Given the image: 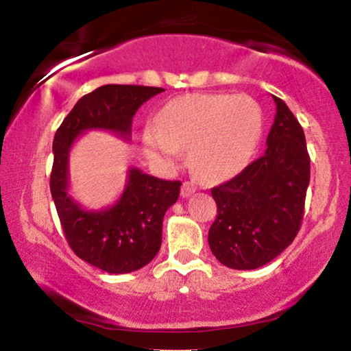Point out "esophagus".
<instances>
[{"label":"esophagus","instance_id":"obj_1","mask_svg":"<svg viewBox=\"0 0 351 351\" xmlns=\"http://www.w3.org/2000/svg\"><path fill=\"white\" fill-rule=\"evenodd\" d=\"M195 191L196 184L193 183V181H184L183 186H181V196H183V198H188V196H191Z\"/></svg>","mask_w":351,"mask_h":351}]
</instances>
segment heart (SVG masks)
<instances>
[{
  "instance_id": "obj_1",
  "label": "heart",
  "mask_w": 351,
  "mask_h": 351,
  "mask_svg": "<svg viewBox=\"0 0 351 351\" xmlns=\"http://www.w3.org/2000/svg\"><path fill=\"white\" fill-rule=\"evenodd\" d=\"M263 134V108L251 95L191 94L163 107L158 125L145 128L152 162L173 167L181 148L206 180H224L247 163Z\"/></svg>"
}]
</instances>
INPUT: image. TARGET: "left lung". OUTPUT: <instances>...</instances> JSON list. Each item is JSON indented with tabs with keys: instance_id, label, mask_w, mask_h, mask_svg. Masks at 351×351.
<instances>
[{
	"instance_id": "8db88e82",
	"label": "left lung",
	"mask_w": 351,
	"mask_h": 351,
	"mask_svg": "<svg viewBox=\"0 0 351 351\" xmlns=\"http://www.w3.org/2000/svg\"><path fill=\"white\" fill-rule=\"evenodd\" d=\"M276 117L261 158L211 189L217 216L208 243L226 267L251 271L271 263L295 239L304 217L310 158L299 120L274 97Z\"/></svg>"
}]
</instances>
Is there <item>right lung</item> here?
<instances>
[{
    "instance_id": "1",
    "label": "right lung",
    "mask_w": 351,
    "mask_h": 351,
    "mask_svg": "<svg viewBox=\"0 0 351 351\" xmlns=\"http://www.w3.org/2000/svg\"><path fill=\"white\" fill-rule=\"evenodd\" d=\"M163 90L117 84L95 88L79 99L54 135L51 195L60 226L75 256L108 274L138 271L158 254L163 216L178 199L181 183L130 168L123 193L112 206L86 209L69 195V153L87 130L128 140L136 110Z\"/></svg>"
}]
</instances>
